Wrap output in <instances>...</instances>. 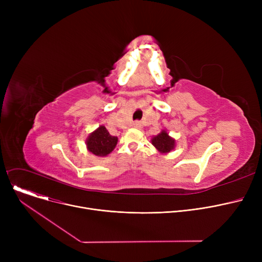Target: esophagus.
Here are the masks:
<instances>
[{"label": "esophagus", "instance_id": "esophagus-1", "mask_svg": "<svg viewBox=\"0 0 262 262\" xmlns=\"http://www.w3.org/2000/svg\"><path fill=\"white\" fill-rule=\"evenodd\" d=\"M133 127H135V128H141V123L139 122V121H136V122H134L133 123V125H132Z\"/></svg>", "mask_w": 262, "mask_h": 262}]
</instances>
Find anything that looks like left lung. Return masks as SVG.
Returning a JSON list of instances; mask_svg holds the SVG:
<instances>
[{
	"instance_id": "obj_1",
	"label": "left lung",
	"mask_w": 262,
	"mask_h": 262,
	"mask_svg": "<svg viewBox=\"0 0 262 262\" xmlns=\"http://www.w3.org/2000/svg\"><path fill=\"white\" fill-rule=\"evenodd\" d=\"M150 142L160 154H169L175 148V139L172 138L166 129H162L157 136H153Z\"/></svg>"
}]
</instances>
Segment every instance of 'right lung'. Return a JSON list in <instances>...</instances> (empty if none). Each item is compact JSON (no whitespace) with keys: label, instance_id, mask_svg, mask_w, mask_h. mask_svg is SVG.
Masks as SVG:
<instances>
[{"label":"right lung","instance_id":"1","mask_svg":"<svg viewBox=\"0 0 262 262\" xmlns=\"http://www.w3.org/2000/svg\"><path fill=\"white\" fill-rule=\"evenodd\" d=\"M118 137L112 136L104 125L99 126L86 139V146L89 152L98 157H105L115 149Z\"/></svg>","mask_w":262,"mask_h":262}]
</instances>
